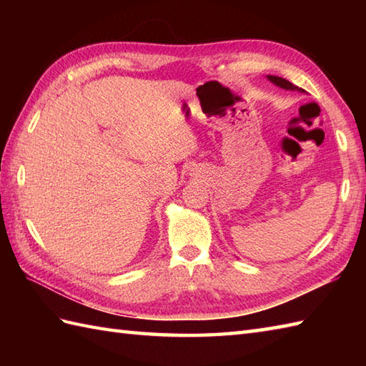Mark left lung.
<instances>
[{
  "instance_id": "1",
  "label": "left lung",
  "mask_w": 366,
  "mask_h": 366,
  "mask_svg": "<svg viewBox=\"0 0 366 366\" xmlns=\"http://www.w3.org/2000/svg\"><path fill=\"white\" fill-rule=\"evenodd\" d=\"M267 80L272 81L274 84H277L278 88L282 89H286V91H299V92H303L302 88L295 86V84H292L291 81H287L285 79H282V76H275V75H267Z\"/></svg>"
}]
</instances>
